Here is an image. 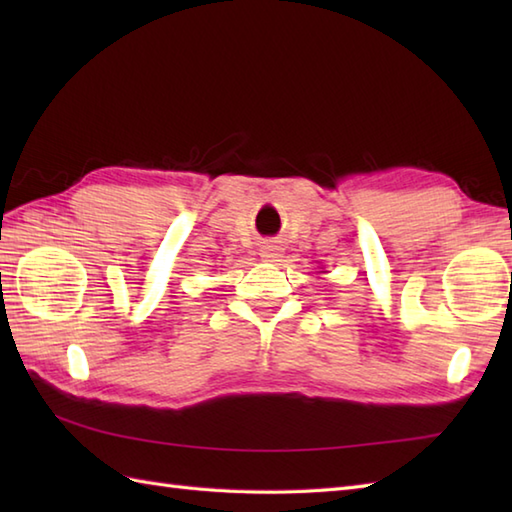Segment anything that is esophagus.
Segmentation results:
<instances>
[{"label": "esophagus", "instance_id": "esophagus-1", "mask_svg": "<svg viewBox=\"0 0 512 512\" xmlns=\"http://www.w3.org/2000/svg\"><path fill=\"white\" fill-rule=\"evenodd\" d=\"M281 255H284V248H281L277 242H266L262 246V257L266 262H279Z\"/></svg>", "mask_w": 512, "mask_h": 512}]
</instances>
